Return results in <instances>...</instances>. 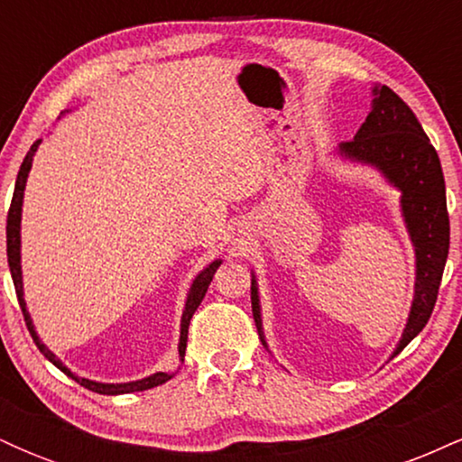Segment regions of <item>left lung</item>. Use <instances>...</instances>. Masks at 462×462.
<instances>
[{
  "instance_id": "obj_1",
  "label": "left lung",
  "mask_w": 462,
  "mask_h": 462,
  "mask_svg": "<svg viewBox=\"0 0 462 462\" xmlns=\"http://www.w3.org/2000/svg\"><path fill=\"white\" fill-rule=\"evenodd\" d=\"M374 106L352 141L338 152L352 161L374 164L402 190V213L415 245V300L395 354H400L430 319L449 252V217L445 180L439 153L423 132L415 113L389 87L374 88ZM252 312L263 346V319L258 286L252 275Z\"/></svg>"
}]
</instances>
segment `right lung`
<instances>
[{"label":"right lung","instance_id":"right-lung-1","mask_svg":"<svg viewBox=\"0 0 462 462\" xmlns=\"http://www.w3.org/2000/svg\"><path fill=\"white\" fill-rule=\"evenodd\" d=\"M41 145V139L32 143L30 152L25 153L23 162H21V169H19V176H17V182H14V193H13V204H10V210H8V224H6V245H8V267H10V275H13V282H14V291H17V300H19V306H21V312H23V319H25V326H28V330L32 334V338H34L36 347L41 349V354L50 360V363H54L58 369L65 371L69 378L76 380L78 384H82L84 389L88 391H95V393H102V395H121V393H134V391H147V389H153V386L167 383L169 378H171V374H162V371H158V374L150 375V378H143V380H136V383H124V384H104V383H93V380H87V378H78L76 374H71L65 365L60 363V360L56 358V354H51L50 349H47L43 343H41L39 334L34 330V323L30 319V312L25 309V300H23V280H21V204H23V190H25V180H28V173L32 169V158H34V152L36 147ZM221 261H215L210 263L208 267L201 272L198 278L193 280V284H190V291H189V298H187V304H184V312H182V326H180V346H178V352L180 356L184 354V349H187V338H189V323H190V317H193V312L198 310V306L201 304V300H204L206 291H208V284L213 282V275L217 272V267H219Z\"/></svg>","mask_w":462,"mask_h":462}]
</instances>
